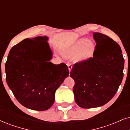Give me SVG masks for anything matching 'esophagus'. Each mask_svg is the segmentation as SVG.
I'll list each match as a JSON object with an SVG mask.
<instances>
[{
    "label": "esophagus",
    "mask_w": 130,
    "mask_h": 130,
    "mask_svg": "<svg viewBox=\"0 0 130 130\" xmlns=\"http://www.w3.org/2000/svg\"><path fill=\"white\" fill-rule=\"evenodd\" d=\"M68 68H69V72H71L72 69V66L71 64L68 65Z\"/></svg>",
    "instance_id": "1"
}]
</instances>
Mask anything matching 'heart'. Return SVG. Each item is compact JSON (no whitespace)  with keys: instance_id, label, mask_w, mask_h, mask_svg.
Returning <instances> with one entry per match:
<instances>
[{"instance_id":"1","label":"heart","mask_w":130,"mask_h":130,"mask_svg":"<svg viewBox=\"0 0 130 130\" xmlns=\"http://www.w3.org/2000/svg\"><path fill=\"white\" fill-rule=\"evenodd\" d=\"M94 51V46L92 41L87 38H80L69 49L67 54L69 55H76L79 54L81 60H86L90 57Z\"/></svg>"}]
</instances>
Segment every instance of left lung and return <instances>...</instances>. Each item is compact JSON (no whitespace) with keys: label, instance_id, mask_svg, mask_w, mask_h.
Here are the masks:
<instances>
[{"label":"left lung","instance_id":"obj_1","mask_svg":"<svg viewBox=\"0 0 130 130\" xmlns=\"http://www.w3.org/2000/svg\"><path fill=\"white\" fill-rule=\"evenodd\" d=\"M96 43L93 57L75 64L70 77L75 81V100L84 108L102 106L113 98L124 76V59L119 44L109 37L93 33Z\"/></svg>","mask_w":130,"mask_h":130}]
</instances>
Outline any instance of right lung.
Wrapping results in <instances>:
<instances>
[{
	"instance_id": "add662e5",
	"label": "right lung",
	"mask_w": 130,
	"mask_h": 130,
	"mask_svg": "<svg viewBox=\"0 0 130 130\" xmlns=\"http://www.w3.org/2000/svg\"><path fill=\"white\" fill-rule=\"evenodd\" d=\"M47 36L26 38L9 51L5 64L6 80L17 100L38 111L50 108L57 89L69 76L63 62L50 61L52 52Z\"/></svg>"
}]
</instances>
